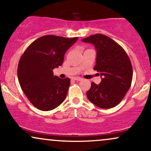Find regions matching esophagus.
I'll return each instance as SVG.
<instances>
[{"label": "esophagus", "mask_w": 151, "mask_h": 151, "mask_svg": "<svg viewBox=\"0 0 151 151\" xmlns=\"http://www.w3.org/2000/svg\"><path fill=\"white\" fill-rule=\"evenodd\" d=\"M73 79H74L75 81H78L82 80V79H81V77H74L73 78Z\"/></svg>", "instance_id": "34e87169"}]
</instances>
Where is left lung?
Masks as SVG:
<instances>
[{"label": "left lung", "mask_w": 151, "mask_h": 151, "mask_svg": "<svg viewBox=\"0 0 151 151\" xmlns=\"http://www.w3.org/2000/svg\"><path fill=\"white\" fill-rule=\"evenodd\" d=\"M81 41L94 45L96 58L93 70L102 77L99 84L91 83L86 96L99 108H113L120 103L131 86L133 78L131 60L118 43L104 35H93Z\"/></svg>", "instance_id": "1"}]
</instances>
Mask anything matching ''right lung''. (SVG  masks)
<instances>
[{
	"label": "right lung",
	"instance_id": "right-lung-1",
	"mask_svg": "<svg viewBox=\"0 0 151 151\" xmlns=\"http://www.w3.org/2000/svg\"><path fill=\"white\" fill-rule=\"evenodd\" d=\"M78 37L45 35L29 45L18 63L20 87L30 103L41 111L57 108L65 99L70 78L54 76L53 70L63 63L65 54Z\"/></svg>",
	"mask_w": 151,
	"mask_h": 151
}]
</instances>
